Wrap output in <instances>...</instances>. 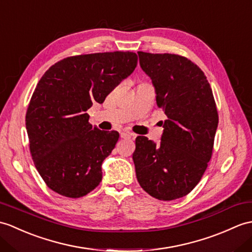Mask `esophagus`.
<instances>
[{
	"instance_id": "esophagus-1",
	"label": "esophagus",
	"mask_w": 252,
	"mask_h": 252,
	"mask_svg": "<svg viewBox=\"0 0 252 252\" xmlns=\"http://www.w3.org/2000/svg\"><path fill=\"white\" fill-rule=\"evenodd\" d=\"M120 136H121V138H132V137H134V134L131 132H122L120 134Z\"/></svg>"
}]
</instances>
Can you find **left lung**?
<instances>
[{"label":"left lung","mask_w":252,"mask_h":252,"mask_svg":"<svg viewBox=\"0 0 252 252\" xmlns=\"http://www.w3.org/2000/svg\"><path fill=\"white\" fill-rule=\"evenodd\" d=\"M138 57L166 119L158 145L136 137V178L153 197L176 200L194 189L206 171L218 126L217 106L206 76L186 57L143 51Z\"/></svg>","instance_id":"1"}]
</instances>
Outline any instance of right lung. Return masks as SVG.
Here are the masks:
<instances>
[{"label":"right lung","instance_id":"add662e5","mask_svg":"<svg viewBox=\"0 0 252 252\" xmlns=\"http://www.w3.org/2000/svg\"><path fill=\"white\" fill-rule=\"evenodd\" d=\"M136 65L135 52H97L64 58L45 72L26 126L35 167L49 189L77 198L101 183V165L119 133L92 126L87 110L94 101L103 103Z\"/></svg>","mask_w":252,"mask_h":252}]
</instances>
